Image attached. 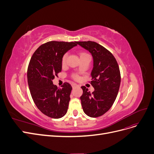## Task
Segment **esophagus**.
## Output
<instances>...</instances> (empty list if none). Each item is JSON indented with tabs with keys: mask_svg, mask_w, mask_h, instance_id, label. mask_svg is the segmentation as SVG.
I'll return each instance as SVG.
<instances>
[{
	"mask_svg": "<svg viewBox=\"0 0 154 154\" xmlns=\"http://www.w3.org/2000/svg\"><path fill=\"white\" fill-rule=\"evenodd\" d=\"M71 85H72V88H74V87H76L78 85L76 84V83H72V84H71Z\"/></svg>",
	"mask_w": 154,
	"mask_h": 154,
	"instance_id": "obj_1",
	"label": "esophagus"
}]
</instances>
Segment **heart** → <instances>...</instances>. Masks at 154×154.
<instances>
[{
	"mask_svg": "<svg viewBox=\"0 0 154 154\" xmlns=\"http://www.w3.org/2000/svg\"><path fill=\"white\" fill-rule=\"evenodd\" d=\"M85 54V53H82L80 55H82V54ZM67 54H65L63 56V57H62V66H64L65 63H66V59H67ZM73 78L75 79V80H78V79L79 78V77H78V75H74V76H73Z\"/></svg>",
	"mask_w": 154,
	"mask_h": 154,
	"instance_id": "heart-1",
	"label": "heart"
}]
</instances>
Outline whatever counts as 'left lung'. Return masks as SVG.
<instances>
[{"label": "left lung", "mask_w": 154, "mask_h": 154, "mask_svg": "<svg viewBox=\"0 0 154 154\" xmlns=\"http://www.w3.org/2000/svg\"><path fill=\"white\" fill-rule=\"evenodd\" d=\"M76 44L89 51L94 61L91 83L94 91L91 93L85 86L81 87L82 108L89 117H100L111 108L117 97L121 83L119 66L113 54L95 42Z\"/></svg>", "instance_id": "1"}]
</instances>
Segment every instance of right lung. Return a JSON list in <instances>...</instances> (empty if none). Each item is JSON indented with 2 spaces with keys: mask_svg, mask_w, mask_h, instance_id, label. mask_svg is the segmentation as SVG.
Returning <instances> with one entry per match:
<instances>
[{
  "mask_svg": "<svg viewBox=\"0 0 154 154\" xmlns=\"http://www.w3.org/2000/svg\"><path fill=\"white\" fill-rule=\"evenodd\" d=\"M76 42L51 41L37 49L27 68V82L31 97L42 112L54 119L62 118L67 112L72 87L65 82L62 88L53 80L62 71V58Z\"/></svg>",
  "mask_w": 154,
  "mask_h": 154,
  "instance_id": "obj_1",
  "label": "right lung"
}]
</instances>
